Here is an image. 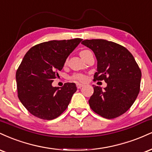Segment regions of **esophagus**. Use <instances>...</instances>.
I'll list each match as a JSON object with an SVG mask.
<instances>
[{
  "label": "esophagus",
  "instance_id": "1",
  "mask_svg": "<svg viewBox=\"0 0 152 152\" xmlns=\"http://www.w3.org/2000/svg\"><path fill=\"white\" fill-rule=\"evenodd\" d=\"M76 86H77V89H80L81 87H83V84H80V83H77Z\"/></svg>",
  "mask_w": 152,
  "mask_h": 152
}]
</instances>
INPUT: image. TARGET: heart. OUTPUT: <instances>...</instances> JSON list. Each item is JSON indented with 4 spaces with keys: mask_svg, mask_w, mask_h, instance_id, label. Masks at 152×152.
<instances>
[{
    "mask_svg": "<svg viewBox=\"0 0 152 152\" xmlns=\"http://www.w3.org/2000/svg\"><path fill=\"white\" fill-rule=\"evenodd\" d=\"M89 51L88 50H84L80 52V54L82 53H85V52ZM65 63H67V61L65 62ZM70 79L74 80V81H79V82H85L87 80V76L85 75L82 74V73H75L72 76L70 77Z\"/></svg>",
    "mask_w": 152,
    "mask_h": 152,
    "instance_id": "heart-1",
    "label": "heart"
}]
</instances>
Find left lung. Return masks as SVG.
Returning a JSON list of instances; mask_svg holds the SVG:
<instances>
[{"instance_id": "1", "label": "left lung", "mask_w": 152, "mask_h": 152, "mask_svg": "<svg viewBox=\"0 0 152 152\" xmlns=\"http://www.w3.org/2000/svg\"><path fill=\"white\" fill-rule=\"evenodd\" d=\"M94 52L97 72L94 81L104 80V90L93 85L89 99L93 111L106 119L123 115L136 100L140 90L142 72L132 53L124 46L102 39L85 40L81 42Z\"/></svg>"}]
</instances>
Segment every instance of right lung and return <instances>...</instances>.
Returning <instances> with one entry per match:
<instances>
[{"label":"right lung","mask_w":152,"mask_h":152,"mask_svg":"<svg viewBox=\"0 0 152 152\" xmlns=\"http://www.w3.org/2000/svg\"><path fill=\"white\" fill-rule=\"evenodd\" d=\"M83 39L50 40L35 45L26 53L16 71L18 97L30 114L51 120L61 115L77 91L75 83L60 89L52 83L66 59Z\"/></svg>","instance_id":"obj_1"}]
</instances>
